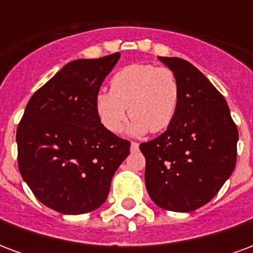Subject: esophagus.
I'll return each instance as SVG.
<instances>
[{"mask_svg": "<svg viewBox=\"0 0 253 253\" xmlns=\"http://www.w3.org/2000/svg\"><path fill=\"white\" fill-rule=\"evenodd\" d=\"M130 149H131V152H137L138 149H139V143L131 142V146H130Z\"/></svg>", "mask_w": 253, "mask_h": 253, "instance_id": "obj_1", "label": "esophagus"}]
</instances>
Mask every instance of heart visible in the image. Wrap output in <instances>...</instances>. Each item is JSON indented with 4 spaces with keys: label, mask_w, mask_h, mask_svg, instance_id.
<instances>
[{
    "label": "heart",
    "mask_w": 253,
    "mask_h": 253,
    "mask_svg": "<svg viewBox=\"0 0 253 253\" xmlns=\"http://www.w3.org/2000/svg\"><path fill=\"white\" fill-rule=\"evenodd\" d=\"M180 96L179 78L169 67L135 63L114 74L110 92L100 90L96 94L94 108L111 132L123 128L127 108L132 119L131 134L139 135L148 130L161 132L175 119Z\"/></svg>",
    "instance_id": "b5f03b06"
}]
</instances>
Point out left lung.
<instances>
[{"label": "left lung", "instance_id": "obj_1", "mask_svg": "<svg viewBox=\"0 0 253 253\" xmlns=\"http://www.w3.org/2000/svg\"><path fill=\"white\" fill-rule=\"evenodd\" d=\"M179 78L180 103L161 135L139 145L152 201L169 211H194L217 195L237 160V126L226 100L194 65L159 57Z\"/></svg>", "mask_w": 253, "mask_h": 253}]
</instances>
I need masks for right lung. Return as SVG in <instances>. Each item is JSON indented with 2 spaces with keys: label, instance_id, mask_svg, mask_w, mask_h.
Masks as SVG:
<instances>
[{
  "label": "right lung",
  "instance_id": "right-lung-1",
  "mask_svg": "<svg viewBox=\"0 0 253 253\" xmlns=\"http://www.w3.org/2000/svg\"><path fill=\"white\" fill-rule=\"evenodd\" d=\"M119 52L69 62L36 90L16 132L19 170L34 195L62 214L93 211L130 154L100 122L94 99Z\"/></svg>",
  "mask_w": 253,
  "mask_h": 253
}]
</instances>
